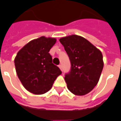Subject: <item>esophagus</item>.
<instances>
[{
    "mask_svg": "<svg viewBox=\"0 0 121 121\" xmlns=\"http://www.w3.org/2000/svg\"><path fill=\"white\" fill-rule=\"evenodd\" d=\"M59 68H60V70H62V65H59Z\"/></svg>",
    "mask_w": 121,
    "mask_h": 121,
    "instance_id": "34e87169",
    "label": "esophagus"
}]
</instances>
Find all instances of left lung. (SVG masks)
Returning a JSON list of instances; mask_svg holds the SVG:
<instances>
[{
  "label": "left lung",
  "mask_w": 121,
  "mask_h": 121,
  "mask_svg": "<svg viewBox=\"0 0 121 121\" xmlns=\"http://www.w3.org/2000/svg\"><path fill=\"white\" fill-rule=\"evenodd\" d=\"M70 59V72L65 74V79L70 92L78 96L91 92L99 81L104 67L103 56L85 38L71 35L60 38Z\"/></svg>",
  "instance_id": "1"
}]
</instances>
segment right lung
Masks as SVG:
<instances>
[{
  "label": "right lung",
  "mask_w": 121,
  "mask_h": 121,
  "mask_svg": "<svg viewBox=\"0 0 121 121\" xmlns=\"http://www.w3.org/2000/svg\"><path fill=\"white\" fill-rule=\"evenodd\" d=\"M56 39L44 36L30 41L15 56V70L24 87L35 95H42L51 89L56 78L62 73L52 63L49 51Z\"/></svg>",
  "instance_id": "obj_1"
}]
</instances>
